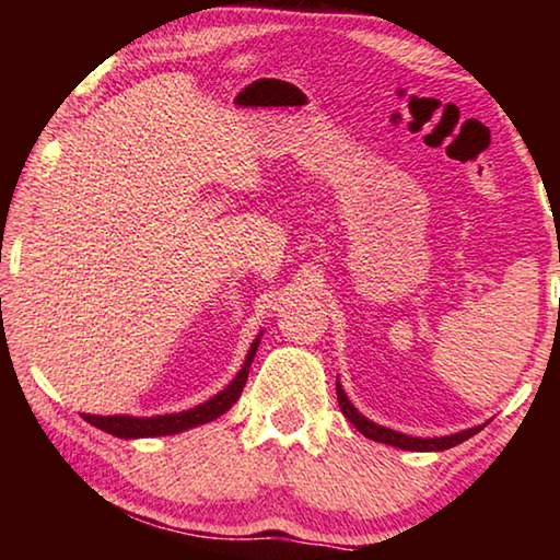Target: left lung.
I'll return each mask as SVG.
<instances>
[{
    "label": "left lung",
    "mask_w": 560,
    "mask_h": 560,
    "mask_svg": "<svg viewBox=\"0 0 560 560\" xmlns=\"http://www.w3.org/2000/svg\"><path fill=\"white\" fill-rule=\"evenodd\" d=\"M336 395H338V405H340V412H343L350 422L355 424V430L363 434V438L373 440V442H383V444H390V447L397 450H410V452H442V450H450V447H457L464 440H469L477 434L479 430H485V424H477V428H469V430H462V432H454V434H444V438H410V434H402L397 430L390 428H383V424H377L373 420H368L363 412H358V407L348 400V395L343 390V385L340 381H336Z\"/></svg>",
    "instance_id": "left-lung-1"
}]
</instances>
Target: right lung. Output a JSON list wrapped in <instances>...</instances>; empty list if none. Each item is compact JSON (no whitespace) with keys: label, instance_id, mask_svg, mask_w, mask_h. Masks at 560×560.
I'll use <instances>...</instances> for the list:
<instances>
[{"label":"right lung","instance_id":"1","mask_svg":"<svg viewBox=\"0 0 560 560\" xmlns=\"http://www.w3.org/2000/svg\"><path fill=\"white\" fill-rule=\"evenodd\" d=\"M261 334L254 338L249 353H246V358H244V365L240 368V373L234 375V381L226 385L224 390L212 395L210 400L189 407V410H183V412H167V415H153V417L83 415V420L91 422L93 428H98V430L108 432V434H113V438H120V440L165 438V434H177V432H185V430H192V428H200V424L212 422V420H217V417L230 410L236 400H240V395L246 385V377H249L252 360L259 350Z\"/></svg>","mask_w":560,"mask_h":560}]
</instances>
